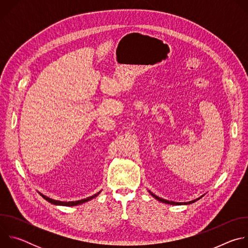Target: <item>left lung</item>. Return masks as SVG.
Wrapping results in <instances>:
<instances>
[{"label":"left lung","mask_w":248,"mask_h":248,"mask_svg":"<svg viewBox=\"0 0 248 248\" xmlns=\"http://www.w3.org/2000/svg\"><path fill=\"white\" fill-rule=\"evenodd\" d=\"M149 193L155 198V199H157V200H159V201H161V202H163V203H166V204H170V205H182V204H184V205H187V204H191V203H193V202H195V201H197V200H199L202 196H200L199 198H197V199H194V200H192V201H189V202H173V201H169V200H166V199H163V198H161V197H159V196H157V195H155L154 193H152L151 191H149Z\"/></svg>","instance_id":"1"}]
</instances>
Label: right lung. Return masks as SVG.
<instances>
[{
	"label": "right lung",
	"mask_w": 248,
	"mask_h": 248,
	"mask_svg": "<svg viewBox=\"0 0 248 248\" xmlns=\"http://www.w3.org/2000/svg\"><path fill=\"white\" fill-rule=\"evenodd\" d=\"M100 192H101V190H100L99 192H97L96 194H94V195H92V196H89V197H87V198H84V199H81V200H78V201H68V202L55 200V199L49 198L48 196H46V195H44V194H42V193H40V194H41V196H42L44 199H46L48 202H50V203H52V204H54V205H61V206H78V205H79V204H83V203H85V202H87V201H89V200H91V199L97 197V196L100 194Z\"/></svg>",
	"instance_id": "obj_1"
}]
</instances>
